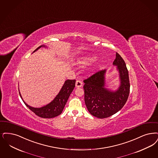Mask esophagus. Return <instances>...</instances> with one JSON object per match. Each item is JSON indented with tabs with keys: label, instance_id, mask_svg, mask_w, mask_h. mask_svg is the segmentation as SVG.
Segmentation results:
<instances>
[{
	"label": "esophagus",
	"instance_id": "1",
	"mask_svg": "<svg viewBox=\"0 0 158 158\" xmlns=\"http://www.w3.org/2000/svg\"><path fill=\"white\" fill-rule=\"evenodd\" d=\"M82 85H83V83H82L81 81H80V80L76 81V83H75L76 88H81V87H82Z\"/></svg>",
	"mask_w": 158,
	"mask_h": 158
}]
</instances>
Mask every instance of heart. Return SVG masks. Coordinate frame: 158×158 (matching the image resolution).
I'll return each mask as SVG.
<instances>
[{"instance_id": "obj_1", "label": "heart", "mask_w": 158, "mask_h": 158, "mask_svg": "<svg viewBox=\"0 0 158 158\" xmlns=\"http://www.w3.org/2000/svg\"><path fill=\"white\" fill-rule=\"evenodd\" d=\"M98 59V57L96 56H88L82 57L78 60V63L82 64H89L90 63L95 62ZM100 65H98V67H99Z\"/></svg>"}]
</instances>
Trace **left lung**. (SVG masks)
I'll list each match as a JSON object with an SVG mask.
<instances>
[{"instance_id":"left-lung-1","label":"left lung","mask_w":158,"mask_h":158,"mask_svg":"<svg viewBox=\"0 0 158 158\" xmlns=\"http://www.w3.org/2000/svg\"><path fill=\"white\" fill-rule=\"evenodd\" d=\"M113 64L119 73L120 84L112 91L105 88L106 70H102L83 81L85 102L89 113L103 119L117 113L126 103L130 92V83L126 63L120 55L116 53Z\"/></svg>"}]
</instances>
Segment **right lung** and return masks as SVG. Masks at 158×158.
<instances>
[{
	"label": "right lung",
	"instance_id": "1",
	"mask_svg": "<svg viewBox=\"0 0 158 158\" xmlns=\"http://www.w3.org/2000/svg\"><path fill=\"white\" fill-rule=\"evenodd\" d=\"M42 47L46 46L44 45L40 46L36 50L33 51V52H36ZM75 82L76 80H66L63 84V86L60 89V92L55 98V99L51 103L42 107L37 108L28 105L23 100L20 92L19 94L26 106L37 116L43 118H52L57 116L62 112L70 95L75 87Z\"/></svg>",
	"mask_w": 158,
	"mask_h": 158
}]
</instances>
